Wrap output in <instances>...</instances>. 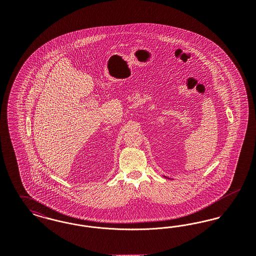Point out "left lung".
Returning <instances> with one entry per match:
<instances>
[{
	"mask_svg": "<svg viewBox=\"0 0 256 256\" xmlns=\"http://www.w3.org/2000/svg\"><path fill=\"white\" fill-rule=\"evenodd\" d=\"M165 178H166V176H165Z\"/></svg>",
	"mask_w": 256,
	"mask_h": 256,
	"instance_id": "8db88e82",
	"label": "left lung"
}]
</instances>
